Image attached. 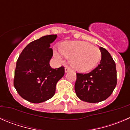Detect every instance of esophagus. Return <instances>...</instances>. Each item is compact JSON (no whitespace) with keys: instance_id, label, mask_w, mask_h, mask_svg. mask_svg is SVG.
<instances>
[{"instance_id":"1","label":"esophagus","mask_w":130,"mask_h":130,"mask_svg":"<svg viewBox=\"0 0 130 130\" xmlns=\"http://www.w3.org/2000/svg\"><path fill=\"white\" fill-rule=\"evenodd\" d=\"M70 70H71V69H70V68L69 67L66 66V67H65V72H67L70 71Z\"/></svg>"}]
</instances>
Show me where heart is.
<instances>
[{
  "mask_svg": "<svg viewBox=\"0 0 130 130\" xmlns=\"http://www.w3.org/2000/svg\"><path fill=\"white\" fill-rule=\"evenodd\" d=\"M60 51L67 58H70L72 67L79 72H88L94 69L101 59V51L97 47L84 41H69L61 44ZM55 56L62 60L58 53Z\"/></svg>",
  "mask_w": 130,
  "mask_h": 130,
  "instance_id": "1",
  "label": "heart"
}]
</instances>
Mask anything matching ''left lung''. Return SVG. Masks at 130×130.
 I'll list each match as a JSON object with an SVG mask.
<instances>
[{
  "mask_svg": "<svg viewBox=\"0 0 130 130\" xmlns=\"http://www.w3.org/2000/svg\"><path fill=\"white\" fill-rule=\"evenodd\" d=\"M102 58L99 65L87 74L76 73L75 91L80 100L97 103L106 100L117 84L115 61L104 47H100Z\"/></svg>",
  "mask_w": 130,
  "mask_h": 130,
  "instance_id": "obj_1",
  "label": "left lung"
}]
</instances>
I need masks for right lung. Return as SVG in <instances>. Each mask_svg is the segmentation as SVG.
Listing matches in <instances>:
<instances>
[{
    "label": "right lung",
    "instance_id": "1",
    "mask_svg": "<svg viewBox=\"0 0 130 130\" xmlns=\"http://www.w3.org/2000/svg\"><path fill=\"white\" fill-rule=\"evenodd\" d=\"M57 35H48L32 41L24 48L16 61L14 86L23 99L35 104L52 98L57 82L65 74L64 67L52 69L53 55L50 44Z\"/></svg>",
    "mask_w": 130,
    "mask_h": 130
}]
</instances>
